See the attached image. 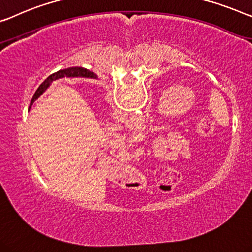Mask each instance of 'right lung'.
<instances>
[{"label":"right lung","instance_id":"1","mask_svg":"<svg viewBox=\"0 0 252 252\" xmlns=\"http://www.w3.org/2000/svg\"><path fill=\"white\" fill-rule=\"evenodd\" d=\"M64 76H65V77H78V76H82V77L96 78V76L94 75L92 71L87 70V69L82 68V67H72V68L63 69V70H59V71L54 72V74H52V75H50L49 77H47L45 81L41 84V86H39L37 91L35 92L34 97H32L31 104H32V102H34L39 95H41L43 92H44L47 87L50 86L51 83H52L53 81H56V79L64 77Z\"/></svg>","mask_w":252,"mask_h":252}]
</instances>
